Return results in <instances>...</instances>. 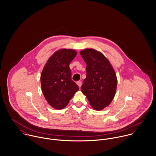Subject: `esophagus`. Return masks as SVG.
Returning a JSON list of instances; mask_svg holds the SVG:
<instances>
[{"mask_svg": "<svg viewBox=\"0 0 156 156\" xmlns=\"http://www.w3.org/2000/svg\"><path fill=\"white\" fill-rule=\"evenodd\" d=\"M76 83H77V85L79 86V88L81 87V85H82V82H81V81H78V82H76Z\"/></svg>", "mask_w": 156, "mask_h": 156, "instance_id": "esophagus-1", "label": "esophagus"}]
</instances>
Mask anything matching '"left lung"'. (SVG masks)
I'll use <instances>...</instances> for the list:
<instances>
[{"label": "left lung", "instance_id": "obj_1", "mask_svg": "<svg viewBox=\"0 0 156 156\" xmlns=\"http://www.w3.org/2000/svg\"><path fill=\"white\" fill-rule=\"evenodd\" d=\"M80 54L87 64V77L81 90L91 106L96 110L107 107L116 93L117 79L108 59L100 52L86 49Z\"/></svg>", "mask_w": 156, "mask_h": 156}]
</instances>
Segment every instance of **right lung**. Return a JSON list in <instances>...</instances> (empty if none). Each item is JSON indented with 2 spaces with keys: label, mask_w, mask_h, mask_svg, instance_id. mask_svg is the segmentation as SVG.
Instances as JSON below:
<instances>
[{
  "label": "right lung",
  "mask_w": 156,
  "mask_h": 156,
  "mask_svg": "<svg viewBox=\"0 0 156 156\" xmlns=\"http://www.w3.org/2000/svg\"><path fill=\"white\" fill-rule=\"evenodd\" d=\"M77 55L73 49H62L48 59L41 74V90L49 104L55 109H62L79 90L71 80L69 64Z\"/></svg>",
  "instance_id": "obj_1"
}]
</instances>
